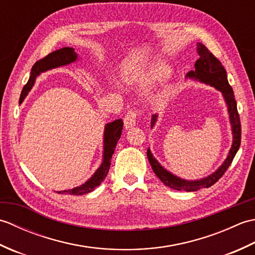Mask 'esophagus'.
Instances as JSON below:
<instances>
[{"mask_svg":"<svg viewBox=\"0 0 255 255\" xmlns=\"http://www.w3.org/2000/svg\"><path fill=\"white\" fill-rule=\"evenodd\" d=\"M139 116V112L138 111H130L127 113V115L124 118V124H125V128H131L132 126L136 125L137 118Z\"/></svg>","mask_w":255,"mask_h":255,"instance_id":"1","label":"esophagus"}]
</instances>
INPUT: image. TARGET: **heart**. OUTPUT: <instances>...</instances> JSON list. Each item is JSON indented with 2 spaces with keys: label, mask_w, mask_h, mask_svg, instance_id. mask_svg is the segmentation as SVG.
Wrapping results in <instances>:
<instances>
[{
  "label": "heart",
  "mask_w": 255,
  "mask_h": 255,
  "mask_svg": "<svg viewBox=\"0 0 255 255\" xmlns=\"http://www.w3.org/2000/svg\"><path fill=\"white\" fill-rule=\"evenodd\" d=\"M170 70L165 64L158 63L154 66L150 67L148 70H145L142 73L137 74L133 78V82L140 86H149L158 82V81L165 78L169 74Z\"/></svg>",
  "instance_id": "b5f03b06"
}]
</instances>
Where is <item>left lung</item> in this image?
Returning <instances> with one entry per match:
<instances>
[{"label": "left lung", "instance_id": "8db88e82", "mask_svg": "<svg viewBox=\"0 0 255 255\" xmlns=\"http://www.w3.org/2000/svg\"><path fill=\"white\" fill-rule=\"evenodd\" d=\"M197 53L198 60L195 62V71H189L186 75L188 78L198 80L199 82L209 84L217 89L223 93L225 102L228 107L229 119L232 129V145L229 150L228 156L225 162L221 164L217 171H215L213 174L206 176L204 178L196 181H187L178 177L171 172L165 170L158 161L154 159V156L151 153L150 149L147 150L148 160L152 167L155 175L158 176L161 182H163L166 186L174 188L176 191H186V192H195L200 188L210 187L211 185L217 182L219 178L225 174L227 169L230 166L232 160L237 154L238 150L240 148L241 143V124L239 113L237 110V102L235 100V94L232 88L230 86L228 79H227V72L223 64L211 53L207 47L203 45L202 42H197ZM158 121V115H152L151 118V128L154 126L155 122Z\"/></svg>", "mask_w": 255, "mask_h": 255}]
</instances>
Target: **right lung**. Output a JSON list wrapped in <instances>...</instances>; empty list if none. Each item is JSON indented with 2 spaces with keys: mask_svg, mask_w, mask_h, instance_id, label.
Returning a JSON list of instances; mask_svg holds the SVG:
<instances>
[{
  "mask_svg": "<svg viewBox=\"0 0 255 255\" xmlns=\"http://www.w3.org/2000/svg\"><path fill=\"white\" fill-rule=\"evenodd\" d=\"M77 59H78V55L75 53L73 48L63 47V48H61V49L53 51V52L49 53L48 56H46L45 58L38 60L34 64V66H32L28 82L26 83V85L23 88V91H21V94L19 97V104L20 103H23L26 95L28 94V92L31 90L32 85H34L36 78L40 73L48 71V70L58 68V67L66 66V64H70V63L74 62ZM123 126H124V123L122 119H116V121H114L112 123H108L105 126L103 162H102L101 166L96 170L94 174L92 175L90 180H88L84 184H82V185H80L78 187H74L72 189H68V191H60L57 193H59V194L69 193L70 195L88 194L92 191H94L95 187L99 186L100 184L104 181V178L106 177L108 171H110L112 156H113L114 152H115L116 144L118 142L119 138H121Z\"/></svg>",
  "mask_w": 255,
  "mask_h": 255,
  "instance_id": "obj_1",
  "label": "right lung"
}]
</instances>
